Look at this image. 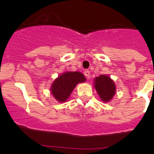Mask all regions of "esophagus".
Instances as JSON below:
<instances>
[{"label":"esophagus","mask_w":154,"mask_h":154,"mask_svg":"<svg viewBox=\"0 0 154 154\" xmlns=\"http://www.w3.org/2000/svg\"><path fill=\"white\" fill-rule=\"evenodd\" d=\"M84 75L86 76L87 79H89V76H90V72H89V70H85V72H84Z\"/></svg>","instance_id":"obj_1"}]
</instances>
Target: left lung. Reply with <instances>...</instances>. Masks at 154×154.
<instances>
[{"label":"left lung","mask_w":154,"mask_h":154,"mask_svg":"<svg viewBox=\"0 0 154 154\" xmlns=\"http://www.w3.org/2000/svg\"><path fill=\"white\" fill-rule=\"evenodd\" d=\"M94 84L99 97L103 102H109L115 95V84L109 76L101 75L96 77Z\"/></svg>","instance_id":"1"}]
</instances>
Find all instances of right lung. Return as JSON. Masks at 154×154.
<instances>
[{"mask_svg": "<svg viewBox=\"0 0 154 154\" xmlns=\"http://www.w3.org/2000/svg\"><path fill=\"white\" fill-rule=\"evenodd\" d=\"M85 81V76L79 72H67L54 81L51 87V94L58 102H65L79 82Z\"/></svg>", "mask_w": 154, "mask_h": 154, "instance_id": "obj_1", "label": "right lung"}]
</instances>
